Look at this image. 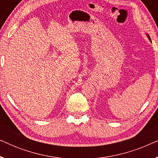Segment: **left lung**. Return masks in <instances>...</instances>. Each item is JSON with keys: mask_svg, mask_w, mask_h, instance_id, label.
Wrapping results in <instances>:
<instances>
[{"mask_svg": "<svg viewBox=\"0 0 158 158\" xmlns=\"http://www.w3.org/2000/svg\"><path fill=\"white\" fill-rule=\"evenodd\" d=\"M148 38H149V39H150V40L151 41V40H150V36H148Z\"/></svg>", "mask_w": 158, "mask_h": 158, "instance_id": "1", "label": "left lung"}]
</instances>
